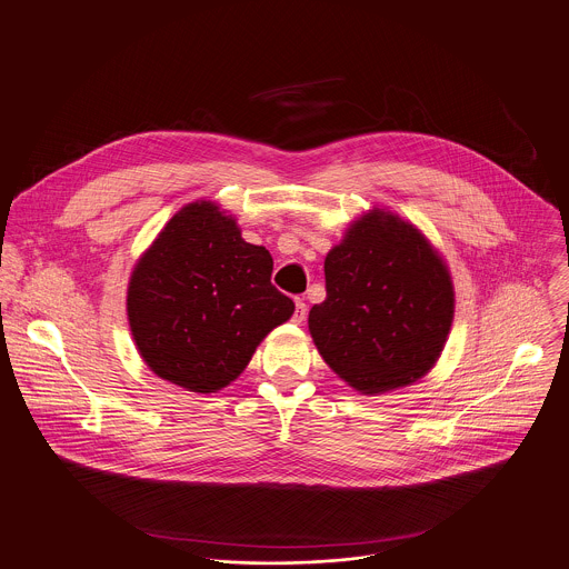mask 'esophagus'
Listing matches in <instances>:
<instances>
[{"mask_svg": "<svg viewBox=\"0 0 569 569\" xmlns=\"http://www.w3.org/2000/svg\"><path fill=\"white\" fill-rule=\"evenodd\" d=\"M306 312H308V306L303 303V299H297V301H295V315H292V321H295V323H303Z\"/></svg>", "mask_w": 569, "mask_h": 569, "instance_id": "obj_1", "label": "esophagus"}]
</instances>
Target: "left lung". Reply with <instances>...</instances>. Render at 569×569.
<instances>
[{
	"label": "left lung",
	"instance_id": "obj_1",
	"mask_svg": "<svg viewBox=\"0 0 569 569\" xmlns=\"http://www.w3.org/2000/svg\"><path fill=\"white\" fill-rule=\"evenodd\" d=\"M326 299L308 315L323 361L363 396L409 387L440 359L456 308L451 272L407 219L372 208L326 254Z\"/></svg>",
	"mask_w": 569,
	"mask_h": 569
}]
</instances>
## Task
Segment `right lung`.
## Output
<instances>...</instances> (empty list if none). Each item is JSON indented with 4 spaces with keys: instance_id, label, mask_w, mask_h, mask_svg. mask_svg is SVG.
I'll return each mask as SVG.
<instances>
[{
    "instance_id": "right-lung-1",
    "label": "right lung",
    "mask_w": 569,
    "mask_h": 569,
    "mask_svg": "<svg viewBox=\"0 0 569 569\" xmlns=\"http://www.w3.org/2000/svg\"><path fill=\"white\" fill-rule=\"evenodd\" d=\"M270 277V252L243 241L232 214L214 201L187 203L129 277L127 317L142 361L184 391L226 389L295 312Z\"/></svg>"
}]
</instances>
